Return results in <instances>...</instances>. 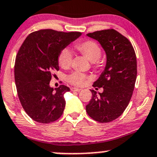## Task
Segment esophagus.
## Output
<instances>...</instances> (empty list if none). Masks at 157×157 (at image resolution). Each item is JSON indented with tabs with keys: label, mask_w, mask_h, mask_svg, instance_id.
Returning a JSON list of instances; mask_svg holds the SVG:
<instances>
[{
	"label": "esophagus",
	"mask_w": 157,
	"mask_h": 157,
	"mask_svg": "<svg viewBox=\"0 0 157 157\" xmlns=\"http://www.w3.org/2000/svg\"><path fill=\"white\" fill-rule=\"evenodd\" d=\"M71 90L73 92H80L81 90L78 88H75V87H71Z\"/></svg>",
	"instance_id": "obj_1"
}]
</instances>
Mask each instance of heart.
I'll list each match as a JSON object with an SVG mask.
<instances>
[{
  "mask_svg": "<svg viewBox=\"0 0 157 157\" xmlns=\"http://www.w3.org/2000/svg\"><path fill=\"white\" fill-rule=\"evenodd\" d=\"M76 49L84 56L86 57L93 65L98 64V59L101 56V49L98 44L95 41L88 40L78 43L75 45ZM72 62V54L67 48L62 49L58 56V63L59 66L64 69L70 67ZM91 77L86 74L80 72H74L67 76V80L71 84L77 86H81L86 81Z\"/></svg>",
  "mask_w": 157,
  "mask_h": 157,
  "instance_id": "1",
  "label": "heart"
}]
</instances>
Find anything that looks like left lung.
<instances>
[{
  "label": "left lung",
  "instance_id": "8db88e82",
  "mask_svg": "<svg viewBox=\"0 0 157 157\" xmlns=\"http://www.w3.org/2000/svg\"><path fill=\"white\" fill-rule=\"evenodd\" d=\"M87 36L100 43L106 52L107 63L93 83V87H102L104 91L97 94L90 90L92 97L86 110L95 121L109 123L124 112L131 99L137 77L136 55L130 41L114 29L97 31Z\"/></svg>",
  "mask_w": 157,
  "mask_h": 157
}]
</instances>
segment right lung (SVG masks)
Segmentation results:
<instances>
[{
	"mask_svg": "<svg viewBox=\"0 0 157 157\" xmlns=\"http://www.w3.org/2000/svg\"><path fill=\"white\" fill-rule=\"evenodd\" d=\"M80 35V32L41 29L31 33L18 51L14 69L18 96L34 121L52 123L63 113L64 94L70 89L64 85L53 89L49 82L52 73L59 70V52Z\"/></svg>",
	"mask_w": 157,
	"mask_h": 157,
	"instance_id": "obj_1",
	"label": "right lung"
}]
</instances>
